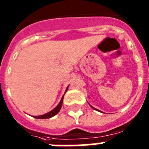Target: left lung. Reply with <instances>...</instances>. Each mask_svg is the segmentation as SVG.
<instances>
[{
  "label": "left lung",
  "instance_id": "8db88e82",
  "mask_svg": "<svg viewBox=\"0 0 149 149\" xmlns=\"http://www.w3.org/2000/svg\"><path fill=\"white\" fill-rule=\"evenodd\" d=\"M91 107H92V108H93V109H95V108H94V107H92V106H91ZM95 110H97V111H98L97 109H95Z\"/></svg>",
  "mask_w": 149,
  "mask_h": 149
}]
</instances>
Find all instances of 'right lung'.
I'll list each match as a JSON object with an SVG mask.
<instances>
[{"mask_svg":"<svg viewBox=\"0 0 149 149\" xmlns=\"http://www.w3.org/2000/svg\"><path fill=\"white\" fill-rule=\"evenodd\" d=\"M68 90V86L67 88H66V90H65V92L67 91ZM63 97H64V95L63 96V97H62V99H61L60 102H59V104L57 105V106L55 107V108L52 110V111H51L50 112H49V113H45V114H43V115H40V116H35L34 118H38V119H46V118H52V117H53V116H55L56 114H57V113L59 112V111H60L61 107H62V106H63Z\"/></svg>","mask_w":149,"mask_h":149,"instance_id":"1","label":"right lung"}]
</instances>
